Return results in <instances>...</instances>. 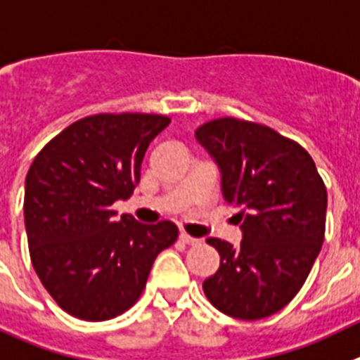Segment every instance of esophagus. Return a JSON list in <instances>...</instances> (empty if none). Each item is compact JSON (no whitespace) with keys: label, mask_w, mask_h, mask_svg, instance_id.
<instances>
[{"label":"esophagus","mask_w":360,"mask_h":360,"mask_svg":"<svg viewBox=\"0 0 360 360\" xmlns=\"http://www.w3.org/2000/svg\"><path fill=\"white\" fill-rule=\"evenodd\" d=\"M179 239L183 240V243H186V245H199V243H201V239H198V237L188 236V233H186V232H181L179 233Z\"/></svg>","instance_id":"34e87169"}]
</instances>
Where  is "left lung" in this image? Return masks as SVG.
Instances as JSON below:
<instances>
[{
  "instance_id": "left-lung-1",
  "label": "left lung",
  "mask_w": 360,
  "mask_h": 360,
  "mask_svg": "<svg viewBox=\"0 0 360 360\" xmlns=\"http://www.w3.org/2000/svg\"><path fill=\"white\" fill-rule=\"evenodd\" d=\"M221 172V192L237 206L243 240L210 237L219 270L202 283L219 311L243 321L277 314L304 284L324 240L328 193L299 143L264 124L223 117L195 130Z\"/></svg>"
}]
</instances>
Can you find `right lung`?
<instances>
[{"label":"right lung","instance_id":"right-lung-1","mask_svg":"<svg viewBox=\"0 0 360 360\" xmlns=\"http://www.w3.org/2000/svg\"><path fill=\"white\" fill-rule=\"evenodd\" d=\"M167 115L98 114L67 127L36 155L25 179V228L37 277L65 311L106 321L139 299L172 221L137 223L110 208L141 181L150 141Z\"/></svg>","mask_w":360,"mask_h":360}]
</instances>
